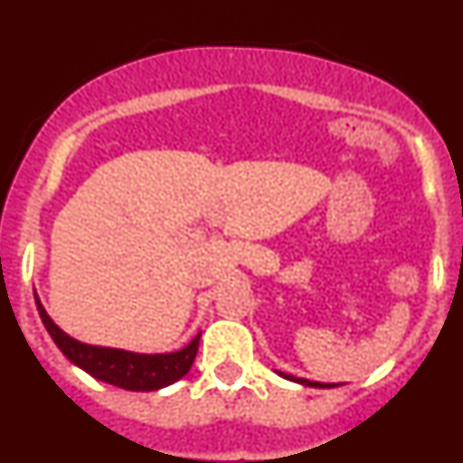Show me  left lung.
Here are the masks:
<instances>
[{"instance_id": "1", "label": "left lung", "mask_w": 463, "mask_h": 463, "mask_svg": "<svg viewBox=\"0 0 463 463\" xmlns=\"http://www.w3.org/2000/svg\"><path fill=\"white\" fill-rule=\"evenodd\" d=\"M280 378H288L292 380V383H298V384H306V387H336V384H329V383H313V380H306V378H294V375H288V373H282V371H276Z\"/></svg>"}]
</instances>
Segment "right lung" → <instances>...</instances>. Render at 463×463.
<instances>
[{
  "label": "right lung",
  "instance_id": "right-lung-1",
  "mask_svg": "<svg viewBox=\"0 0 463 463\" xmlns=\"http://www.w3.org/2000/svg\"><path fill=\"white\" fill-rule=\"evenodd\" d=\"M34 301L36 308H39L41 322L48 329L55 345L62 350L64 357L76 364L79 369H83L85 373L92 375V378L101 380V383L116 384L120 390L129 392H155L178 383L183 375H187V371L194 364L202 331L185 347L175 350V353H129V350H120V347L90 345V343L76 341L51 320V315L41 304L39 294H34Z\"/></svg>",
  "mask_w": 463,
  "mask_h": 463
}]
</instances>
